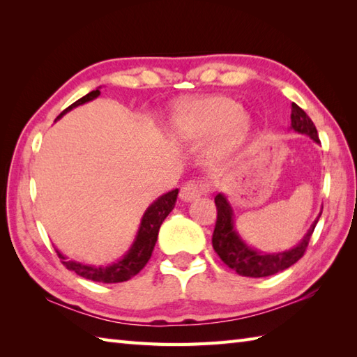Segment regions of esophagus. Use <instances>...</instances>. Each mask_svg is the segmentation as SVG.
Instances as JSON below:
<instances>
[{
  "label": "esophagus",
  "mask_w": 357,
  "mask_h": 357,
  "mask_svg": "<svg viewBox=\"0 0 357 357\" xmlns=\"http://www.w3.org/2000/svg\"><path fill=\"white\" fill-rule=\"evenodd\" d=\"M206 190V185L198 183V181H188L187 184L183 185L179 192V198L184 202H192L195 199H198L199 196Z\"/></svg>",
  "instance_id": "obj_1"
}]
</instances>
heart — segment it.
I'll use <instances>...</instances> for the list:
<instances>
[{"label": "heart", "mask_w": 357, "mask_h": 357, "mask_svg": "<svg viewBox=\"0 0 357 357\" xmlns=\"http://www.w3.org/2000/svg\"><path fill=\"white\" fill-rule=\"evenodd\" d=\"M252 126V116L241 110V104L221 95L179 102L169 123L170 133L184 142H198L213 133V149L219 151L238 147Z\"/></svg>", "instance_id": "heart-1"}]
</instances>
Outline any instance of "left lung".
<instances>
[{
    "instance_id": "1",
    "label": "left lung",
    "mask_w": 357,
    "mask_h": 357,
    "mask_svg": "<svg viewBox=\"0 0 357 357\" xmlns=\"http://www.w3.org/2000/svg\"><path fill=\"white\" fill-rule=\"evenodd\" d=\"M291 130L301 135H307L314 142L321 144L317 130L313 124V121L308 118L307 113L302 110L298 104H291ZM215 204L218 210L216 225L211 238L215 252L221 257L225 265H229L241 276L247 278H265L276 275L293 264L298 262L304 256L310 238L314 231V227L319 221L322 211L314 219V222L310 227L307 234L298 245H294L290 250L279 253H264L250 247L247 242L241 238L236 227H234V213L230 206L229 199L224 193H218L215 196Z\"/></svg>"
}]
</instances>
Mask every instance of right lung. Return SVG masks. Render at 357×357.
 <instances>
[{
	"mask_svg": "<svg viewBox=\"0 0 357 357\" xmlns=\"http://www.w3.org/2000/svg\"><path fill=\"white\" fill-rule=\"evenodd\" d=\"M100 95H101L100 87L96 90H92V92L79 98L78 101H75L66 110L59 113V116L56 119L63 118L67 112L78 107V105L93 101L95 98H98ZM178 192H179L178 188H174V190L159 196L156 201L150 204L149 208L146 210V213L142 215L139 229H138V233H136V238L133 241L132 247L128 248V252L121 257L119 261L112 262L109 265H87L77 261H69L61 252H59V250H56L59 259H61V262L69 270L75 271L77 275L82 278L95 280V282L116 284V282H124V280L132 279L135 275H138V273L146 267V264L149 262L151 252H153L155 244H156L159 227H161L164 219L169 216L170 211L174 208Z\"/></svg>",
	"mask_w": 357,
	"mask_h": 357,
	"instance_id": "add662e5",
	"label": "right lung"
}]
</instances>
